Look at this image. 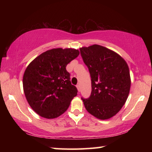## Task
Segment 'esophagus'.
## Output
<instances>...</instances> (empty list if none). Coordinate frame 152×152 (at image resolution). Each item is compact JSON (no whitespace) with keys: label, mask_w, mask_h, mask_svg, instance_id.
I'll list each match as a JSON object with an SVG mask.
<instances>
[{"label":"esophagus","mask_w":152,"mask_h":152,"mask_svg":"<svg viewBox=\"0 0 152 152\" xmlns=\"http://www.w3.org/2000/svg\"><path fill=\"white\" fill-rule=\"evenodd\" d=\"M76 87H77V88H78V91H80V84H77Z\"/></svg>","instance_id":"obj_1"}]
</instances>
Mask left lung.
I'll list each match as a JSON object with an SVG mask.
<instances>
[{
	"instance_id": "obj_1",
	"label": "left lung",
	"mask_w": 152,
	"mask_h": 152,
	"mask_svg": "<svg viewBox=\"0 0 152 152\" xmlns=\"http://www.w3.org/2000/svg\"><path fill=\"white\" fill-rule=\"evenodd\" d=\"M80 51L91 78V95L81 98L84 107L98 119H109L121 110L129 93L127 64L117 53L101 45L82 48Z\"/></svg>"
}]
</instances>
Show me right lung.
I'll return each mask as SVG.
<instances>
[{"instance_id": "right-lung-1", "label": "right lung", "mask_w": 152, "mask_h": 152, "mask_svg": "<svg viewBox=\"0 0 152 152\" xmlns=\"http://www.w3.org/2000/svg\"><path fill=\"white\" fill-rule=\"evenodd\" d=\"M74 49L57 48L35 58L25 71L23 85L27 101L34 111L53 119L66 111L78 90L71 84L67 64L78 57Z\"/></svg>"}]
</instances>
